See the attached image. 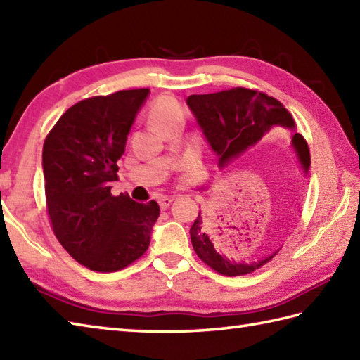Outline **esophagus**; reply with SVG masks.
I'll return each instance as SVG.
<instances>
[{"instance_id":"esophagus-1","label":"esophagus","mask_w":360,"mask_h":360,"mask_svg":"<svg viewBox=\"0 0 360 360\" xmlns=\"http://www.w3.org/2000/svg\"><path fill=\"white\" fill-rule=\"evenodd\" d=\"M172 201H173V198H168V196H160V198H159L160 209H167L172 204Z\"/></svg>"}]
</instances>
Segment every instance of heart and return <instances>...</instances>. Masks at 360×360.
<instances>
[{
	"label": "heart",
	"mask_w": 360,
	"mask_h": 360,
	"mask_svg": "<svg viewBox=\"0 0 360 360\" xmlns=\"http://www.w3.org/2000/svg\"><path fill=\"white\" fill-rule=\"evenodd\" d=\"M148 120L154 129L164 132L168 126L184 122V110L172 96H159L148 110Z\"/></svg>",
	"instance_id": "1"
}]
</instances>
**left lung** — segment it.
<instances>
[{"label": "left lung", "mask_w": 360, "mask_h": 360, "mask_svg": "<svg viewBox=\"0 0 360 360\" xmlns=\"http://www.w3.org/2000/svg\"><path fill=\"white\" fill-rule=\"evenodd\" d=\"M188 108L196 117L206 136L209 145L218 156L220 167H226L229 162L255 146L273 126H284L295 131V122L290 112L276 98L269 96L264 91L234 87L221 90L217 94L190 95L187 98ZM292 145L297 153L304 173L311 167V153L306 139L298 132H293ZM192 245L204 264L223 276H243L259 270L278 255L273 251L252 262H236L221 255L212 236L207 231L206 217L198 214L190 228Z\"/></svg>", "instance_id": "8db88e82"}]
</instances>
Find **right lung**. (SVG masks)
<instances>
[{
	"label": "right lung",
	"instance_id": "add662e5",
	"mask_svg": "<svg viewBox=\"0 0 360 360\" xmlns=\"http://www.w3.org/2000/svg\"><path fill=\"white\" fill-rule=\"evenodd\" d=\"M150 89L91 96L65 110L44 143L49 221L67 252L89 270H123L145 255L159 204L110 193L117 162Z\"/></svg>",
	"mask_w": 360,
	"mask_h": 360
}]
</instances>
